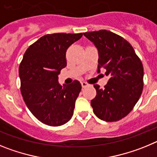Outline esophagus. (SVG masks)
Wrapping results in <instances>:
<instances>
[{"label":"esophagus","mask_w":157,"mask_h":157,"mask_svg":"<svg viewBox=\"0 0 157 157\" xmlns=\"http://www.w3.org/2000/svg\"><path fill=\"white\" fill-rule=\"evenodd\" d=\"M81 85H82V88H85V87H86L87 86H88V83H86V82H82Z\"/></svg>","instance_id":"esophagus-1"}]
</instances>
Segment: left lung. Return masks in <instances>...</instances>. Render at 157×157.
Instances as JSON below:
<instances>
[{
    "instance_id": "1",
    "label": "left lung",
    "mask_w": 157,
    "mask_h": 157,
    "mask_svg": "<svg viewBox=\"0 0 157 157\" xmlns=\"http://www.w3.org/2000/svg\"><path fill=\"white\" fill-rule=\"evenodd\" d=\"M98 50V72L101 68L110 75L105 88L94 85L97 91L91 101L94 114L100 120L116 122L130 113L143 90V65L134 48L121 36L109 30L86 32Z\"/></svg>"
}]
</instances>
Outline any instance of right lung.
Listing matches in <instances>:
<instances>
[{
    "mask_svg": "<svg viewBox=\"0 0 157 157\" xmlns=\"http://www.w3.org/2000/svg\"><path fill=\"white\" fill-rule=\"evenodd\" d=\"M82 36V33L46 34L25 52L19 68L20 90L29 110L44 124L63 125L73 116L82 86L75 80L62 86L58 75L67 66V49Z\"/></svg>",
    "mask_w": 157,
    "mask_h": 157,
    "instance_id": "right-lung-1",
    "label": "right lung"
}]
</instances>
